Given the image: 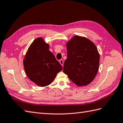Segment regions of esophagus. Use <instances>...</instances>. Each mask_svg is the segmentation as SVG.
Returning a JSON list of instances; mask_svg holds the SVG:
<instances>
[{"label": "esophagus", "mask_w": 123, "mask_h": 123, "mask_svg": "<svg viewBox=\"0 0 123 123\" xmlns=\"http://www.w3.org/2000/svg\"><path fill=\"white\" fill-rule=\"evenodd\" d=\"M59 62H60V63L61 64V65L62 66V67H63V64H64L63 60H62V59H61L59 61Z\"/></svg>", "instance_id": "1"}]
</instances>
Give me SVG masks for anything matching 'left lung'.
<instances>
[{"label": "left lung", "mask_w": 123, "mask_h": 123, "mask_svg": "<svg viewBox=\"0 0 123 123\" xmlns=\"http://www.w3.org/2000/svg\"><path fill=\"white\" fill-rule=\"evenodd\" d=\"M67 59L63 72L78 87L86 86L95 78L100 55L96 46L85 37L74 36L66 44Z\"/></svg>", "instance_id": "8db88e82"}]
</instances>
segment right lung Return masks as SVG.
<instances>
[{"instance_id":"1","label":"right lung","mask_w":123,"mask_h":123,"mask_svg":"<svg viewBox=\"0 0 123 123\" xmlns=\"http://www.w3.org/2000/svg\"><path fill=\"white\" fill-rule=\"evenodd\" d=\"M25 72L36 85L45 87L51 84L62 67L49 50V45L42 37L35 39L23 59Z\"/></svg>"}]
</instances>
